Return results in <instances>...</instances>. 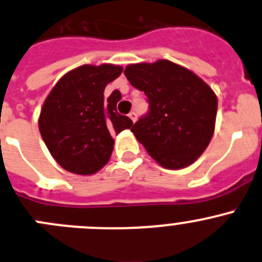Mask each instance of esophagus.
Listing matches in <instances>:
<instances>
[{"instance_id": "1", "label": "esophagus", "mask_w": 262, "mask_h": 262, "mask_svg": "<svg viewBox=\"0 0 262 262\" xmlns=\"http://www.w3.org/2000/svg\"><path fill=\"white\" fill-rule=\"evenodd\" d=\"M129 118L132 119V121H133V123H136V120H137V113H136V111H132V113L129 114Z\"/></svg>"}]
</instances>
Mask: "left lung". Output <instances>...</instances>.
I'll return each instance as SVG.
<instances>
[{"label":"left lung","instance_id":"left-lung-1","mask_svg":"<svg viewBox=\"0 0 262 262\" xmlns=\"http://www.w3.org/2000/svg\"><path fill=\"white\" fill-rule=\"evenodd\" d=\"M124 74L148 98V114L132 128L139 143L165 169L193 164L214 134V91L194 73L169 60L132 63Z\"/></svg>","mask_w":262,"mask_h":262}]
</instances>
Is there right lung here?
<instances>
[{"label": "right lung", "instance_id": "obj_1", "mask_svg": "<svg viewBox=\"0 0 262 262\" xmlns=\"http://www.w3.org/2000/svg\"><path fill=\"white\" fill-rule=\"evenodd\" d=\"M123 68L113 63L82 65L55 84L38 119L40 136L53 159L73 174L92 175L102 169L114 149L113 134L130 129L133 121L116 111L121 93L103 97L106 85Z\"/></svg>", "mask_w": 262, "mask_h": 262}]
</instances>
